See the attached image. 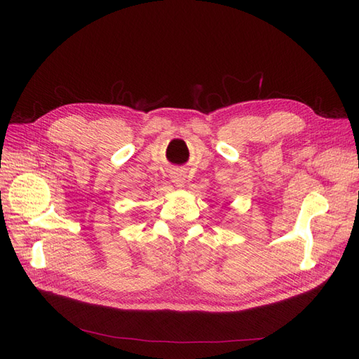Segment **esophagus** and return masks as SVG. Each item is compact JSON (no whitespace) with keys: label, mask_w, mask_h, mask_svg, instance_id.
<instances>
[{"label":"esophagus","mask_w":359,"mask_h":359,"mask_svg":"<svg viewBox=\"0 0 359 359\" xmlns=\"http://www.w3.org/2000/svg\"><path fill=\"white\" fill-rule=\"evenodd\" d=\"M187 176H184V172H182V171H175L171 175V180H172V183H176L177 187H184V179Z\"/></svg>","instance_id":"34e87169"}]
</instances>
